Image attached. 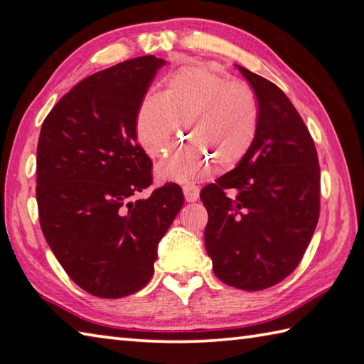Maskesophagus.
<instances>
[{
  "mask_svg": "<svg viewBox=\"0 0 364 364\" xmlns=\"http://www.w3.org/2000/svg\"><path fill=\"white\" fill-rule=\"evenodd\" d=\"M182 190H183L185 201H187V203H195V201H198V198H199V188L196 187V185H183Z\"/></svg>",
  "mask_w": 364,
  "mask_h": 364,
  "instance_id": "34e87169",
  "label": "esophagus"
}]
</instances>
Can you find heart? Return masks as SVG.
I'll use <instances>...</instances> for the list:
<instances>
[{
  "mask_svg": "<svg viewBox=\"0 0 364 364\" xmlns=\"http://www.w3.org/2000/svg\"><path fill=\"white\" fill-rule=\"evenodd\" d=\"M179 124L190 141L155 166L161 182L195 181L210 171L213 161L220 169L239 165L255 144L259 109L247 86L231 83L209 65L188 64L166 75L161 94H146L138 103L139 146L151 159L160 157Z\"/></svg>",
  "mask_w": 364,
  "mask_h": 364,
  "instance_id": "obj_1",
  "label": "heart"
}]
</instances>
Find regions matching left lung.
Here are the masks:
<instances>
[{
	"instance_id": "obj_1",
	"label": "left lung",
	"mask_w": 364,
	"mask_h": 364,
	"mask_svg": "<svg viewBox=\"0 0 364 364\" xmlns=\"http://www.w3.org/2000/svg\"><path fill=\"white\" fill-rule=\"evenodd\" d=\"M253 87L255 144L232 171L201 190L213 273L228 286L262 291L291 275L318 220L321 168L314 141L281 89L235 64Z\"/></svg>"
}]
</instances>
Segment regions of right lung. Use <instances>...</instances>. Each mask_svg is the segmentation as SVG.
I'll return each instance as SVG.
<instances>
[{
    "mask_svg": "<svg viewBox=\"0 0 364 364\" xmlns=\"http://www.w3.org/2000/svg\"><path fill=\"white\" fill-rule=\"evenodd\" d=\"M165 64L147 55L94 73L56 103L41 129L36 198L43 237L68 275L102 299L149 283L159 243L183 205L176 183L132 199L152 183L135 113Z\"/></svg>",
    "mask_w": 364,
    "mask_h": 364,
    "instance_id": "obj_1",
    "label": "right lung"
}]
</instances>
